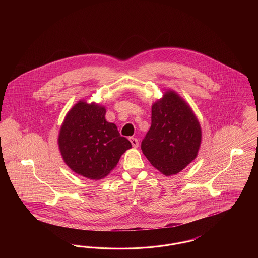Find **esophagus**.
I'll return each instance as SVG.
<instances>
[{
    "label": "esophagus",
    "instance_id": "1",
    "mask_svg": "<svg viewBox=\"0 0 258 258\" xmlns=\"http://www.w3.org/2000/svg\"><path fill=\"white\" fill-rule=\"evenodd\" d=\"M130 141H131V143H132V145H133L134 147H138L139 142H138L137 138H135V137H130Z\"/></svg>",
    "mask_w": 258,
    "mask_h": 258
}]
</instances>
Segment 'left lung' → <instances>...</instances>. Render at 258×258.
Returning a JSON list of instances; mask_svg holds the SVG:
<instances>
[{
	"label": "left lung",
	"instance_id": "left-lung-1",
	"mask_svg": "<svg viewBox=\"0 0 258 258\" xmlns=\"http://www.w3.org/2000/svg\"><path fill=\"white\" fill-rule=\"evenodd\" d=\"M201 127L189 105L174 91L152 106V123L141 150L151 164L165 176L182 171L197 158Z\"/></svg>",
	"mask_w": 258,
	"mask_h": 258
}]
</instances>
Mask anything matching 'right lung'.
<instances>
[{
    "instance_id": "right-lung-1",
    "label": "right lung",
    "mask_w": 258,
    "mask_h": 258,
    "mask_svg": "<svg viewBox=\"0 0 258 258\" xmlns=\"http://www.w3.org/2000/svg\"><path fill=\"white\" fill-rule=\"evenodd\" d=\"M105 107L78 101L61 124L58 144L62 160L73 171L100 180L113 170L132 143L116 124L105 120Z\"/></svg>"
}]
</instances>
